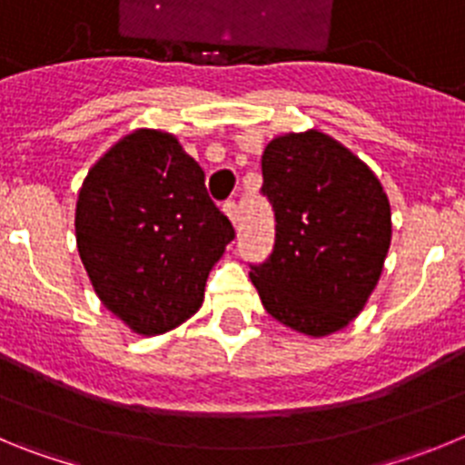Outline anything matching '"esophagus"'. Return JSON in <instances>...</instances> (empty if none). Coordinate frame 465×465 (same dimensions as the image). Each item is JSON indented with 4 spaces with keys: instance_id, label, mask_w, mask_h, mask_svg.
I'll list each match as a JSON object with an SVG mask.
<instances>
[{
    "instance_id": "esophagus-1",
    "label": "esophagus",
    "mask_w": 465,
    "mask_h": 465,
    "mask_svg": "<svg viewBox=\"0 0 465 465\" xmlns=\"http://www.w3.org/2000/svg\"><path fill=\"white\" fill-rule=\"evenodd\" d=\"M223 212H225V216H228V219H230V223L237 225V221H240V212H237V203H235V200H230V203H225L223 204Z\"/></svg>"
}]
</instances>
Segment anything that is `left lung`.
I'll return each instance as SVG.
<instances>
[{"instance_id":"8db88e82","label":"left lung","mask_w":465,"mask_h":465,"mask_svg":"<svg viewBox=\"0 0 465 465\" xmlns=\"http://www.w3.org/2000/svg\"><path fill=\"white\" fill-rule=\"evenodd\" d=\"M262 193L277 219L274 252L249 277L272 319L310 338L354 322L391 246V204L375 172L319 130L265 146Z\"/></svg>"}]
</instances>
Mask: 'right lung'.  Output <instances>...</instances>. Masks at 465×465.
Segmentation results:
<instances>
[{
  "label": "right lung",
  "instance_id": "obj_1",
  "mask_svg": "<svg viewBox=\"0 0 465 465\" xmlns=\"http://www.w3.org/2000/svg\"><path fill=\"white\" fill-rule=\"evenodd\" d=\"M76 249L102 305L137 335H163L204 300L235 230L204 172L165 130L137 127L102 155L76 200Z\"/></svg>",
  "mask_w": 465,
  "mask_h": 465
}]
</instances>
